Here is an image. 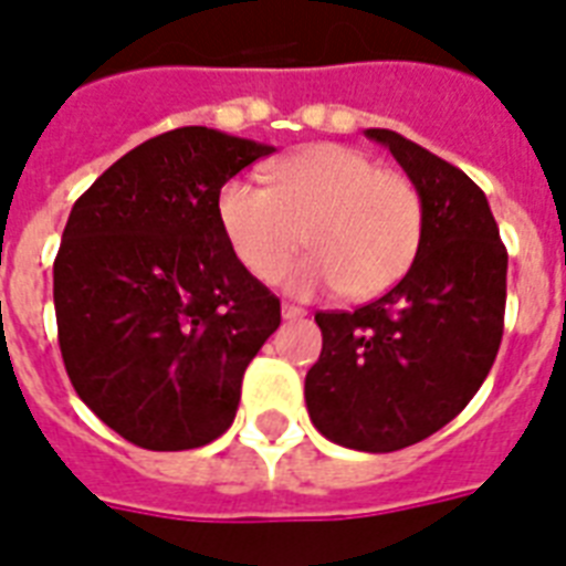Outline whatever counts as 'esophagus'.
Returning a JSON list of instances; mask_svg holds the SVG:
<instances>
[{
  "instance_id": "34e87169",
  "label": "esophagus",
  "mask_w": 566,
  "mask_h": 566,
  "mask_svg": "<svg viewBox=\"0 0 566 566\" xmlns=\"http://www.w3.org/2000/svg\"><path fill=\"white\" fill-rule=\"evenodd\" d=\"M305 314H308V311L300 308V305H291V302H284V305H282V317L284 319H302Z\"/></svg>"
}]
</instances>
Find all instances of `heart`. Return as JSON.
<instances>
[{"label": "heart", "instance_id": "b5f03b06", "mask_svg": "<svg viewBox=\"0 0 566 566\" xmlns=\"http://www.w3.org/2000/svg\"><path fill=\"white\" fill-rule=\"evenodd\" d=\"M270 188L231 179L217 220L231 252L261 282H275L302 240L314 255L284 273L293 293L337 287L370 300L394 287L420 252L422 196L402 172L378 170L353 146L317 144L266 167Z\"/></svg>", "mask_w": 566, "mask_h": 566}]
</instances>
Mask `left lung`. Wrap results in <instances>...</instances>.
<instances>
[{"label": "left lung", "mask_w": 566, "mask_h": 566, "mask_svg": "<svg viewBox=\"0 0 566 566\" xmlns=\"http://www.w3.org/2000/svg\"><path fill=\"white\" fill-rule=\"evenodd\" d=\"M422 196L411 270L355 311H319L323 353L305 376L319 434L396 452L455 420L482 387L505 326L509 252L482 188L408 137L367 128Z\"/></svg>", "instance_id": "8db88e82"}]
</instances>
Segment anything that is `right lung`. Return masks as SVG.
<instances>
[{"label":"right lung","instance_id":"1","mask_svg":"<svg viewBox=\"0 0 566 566\" xmlns=\"http://www.w3.org/2000/svg\"><path fill=\"white\" fill-rule=\"evenodd\" d=\"M273 146L185 126L135 146L75 199L55 258L57 344L82 402L155 452L229 429L282 305L231 252L217 196Z\"/></svg>","mask_w":566,"mask_h":566}]
</instances>
